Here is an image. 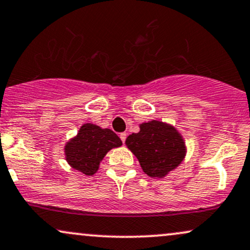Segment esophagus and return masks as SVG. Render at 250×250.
I'll return each mask as SVG.
<instances>
[{
    "label": "esophagus",
    "instance_id": "esophagus-1",
    "mask_svg": "<svg viewBox=\"0 0 250 250\" xmlns=\"http://www.w3.org/2000/svg\"><path fill=\"white\" fill-rule=\"evenodd\" d=\"M120 138H121L122 143L125 144V138H127V134H125V132H121V134H120Z\"/></svg>",
    "mask_w": 250,
    "mask_h": 250
}]
</instances>
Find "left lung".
<instances>
[{
	"label": "left lung",
	"mask_w": 250,
	"mask_h": 250,
	"mask_svg": "<svg viewBox=\"0 0 250 250\" xmlns=\"http://www.w3.org/2000/svg\"><path fill=\"white\" fill-rule=\"evenodd\" d=\"M140 128V132L128 136L125 144L145 174L163 178L183 160L185 142L176 129L156 120L142 123Z\"/></svg>",
	"instance_id": "obj_1"
}]
</instances>
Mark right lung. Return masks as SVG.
I'll use <instances>...</instances> for the list:
<instances>
[{"label": "right lung", "mask_w": 250, "mask_h": 250, "mask_svg": "<svg viewBox=\"0 0 250 250\" xmlns=\"http://www.w3.org/2000/svg\"><path fill=\"white\" fill-rule=\"evenodd\" d=\"M121 145L122 142L114 131L86 123L82 125L77 136L67 143L64 152L72 168L85 175H93L110 148Z\"/></svg>", "instance_id": "obj_1"}]
</instances>
